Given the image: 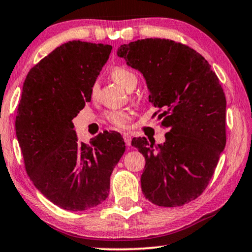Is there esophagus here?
Segmentation results:
<instances>
[{
    "label": "esophagus",
    "instance_id": "esophagus-1",
    "mask_svg": "<svg viewBox=\"0 0 252 252\" xmlns=\"http://www.w3.org/2000/svg\"><path fill=\"white\" fill-rule=\"evenodd\" d=\"M123 137H124V141H125V143H126V145L129 146L130 143H131V136H130V135L127 134V133H124L123 134Z\"/></svg>",
    "mask_w": 252,
    "mask_h": 252
}]
</instances>
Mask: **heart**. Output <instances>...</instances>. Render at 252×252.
<instances>
[{"instance_id": "obj_1", "label": "heart", "mask_w": 252, "mask_h": 252, "mask_svg": "<svg viewBox=\"0 0 252 252\" xmlns=\"http://www.w3.org/2000/svg\"><path fill=\"white\" fill-rule=\"evenodd\" d=\"M110 76L115 82L126 90L135 88L137 83V75L130 67L126 65H117L111 68ZM98 92V83H94L91 87V95L94 96ZM103 117L111 125L117 128H126L133 118V113L128 109H111L103 113Z\"/></svg>"}]
</instances>
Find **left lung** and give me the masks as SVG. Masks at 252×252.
I'll return each mask as SVG.
<instances>
[{
	"mask_svg": "<svg viewBox=\"0 0 252 252\" xmlns=\"http://www.w3.org/2000/svg\"><path fill=\"white\" fill-rule=\"evenodd\" d=\"M144 75L149 100L168 128L163 144L145 137L131 145L145 158L142 191L162 207L183 206L202 195L225 148L226 99L208 62L189 46L146 38L118 48Z\"/></svg>",
	"mask_w": 252,
	"mask_h": 252,
	"instance_id": "8db88e82",
	"label": "left lung"
}]
</instances>
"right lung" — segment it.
Returning <instances> with one entry per match:
<instances>
[{"instance_id": "1", "label": "right lung", "mask_w": 252, "mask_h": 252, "mask_svg": "<svg viewBox=\"0 0 252 252\" xmlns=\"http://www.w3.org/2000/svg\"><path fill=\"white\" fill-rule=\"evenodd\" d=\"M113 47L80 40L54 49L30 69L15 117L27 175L46 198L86 211L109 195L110 176L125 152L119 133L79 143L73 118L91 101V87Z\"/></svg>"}]
</instances>
